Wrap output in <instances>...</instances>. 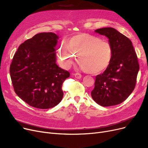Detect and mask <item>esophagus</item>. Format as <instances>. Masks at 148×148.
I'll return each mask as SVG.
<instances>
[{"instance_id":"obj_1","label":"esophagus","mask_w":148,"mask_h":148,"mask_svg":"<svg viewBox=\"0 0 148 148\" xmlns=\"http://www.w3.org/2000/svg\"><path fill=\"white\" fill-rule=\"evenodd\" d=\"M73 75L75 76V78H77V79H80L81 78V76H82V75L79 73H75L73 74Z\"/></svg>"}]
</instances>
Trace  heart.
<instances>
[{
  "label": "heart",
  "mask_w": 148,
  "mask_h": 148,
  "mask_svg": "<svg viewBox=\"0 0 148 148\" xmlns=\"http://www.w3.org/2000/svg\"><path fill=\"white\" fill-rule=\"evenodd\" d=\"M113 48L107 41L88 34L81 33L67 39L64 46L58 49L57 55L64 66L73 64L78 56V62L84 71L98 75L110 66L113 57Z\"/></svg>",
  "instance_id": "obj_1"
}]
</instances>
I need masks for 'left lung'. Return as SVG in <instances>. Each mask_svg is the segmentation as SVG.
Returning <instances> with one entry per match:
<instances>
[{
	"mask_svg": "<svg viewBox=\"0 0 148 148\" xmlns=\"http://www.w3.org/2000/svg\"><path fill=\"white\" fill-rule=\"evenodd\" d=\"M105 36L113 48V57L103 73L96 76L93 99L102 107L123 102L135 88L139 70L137 56L131 41L112 27L95 30Z\"/></svg>",
	"mask_w": 148,
	"mask_h": 148,
	"instance_id": "left-lung-1",
	"label": "left lung"
}]
</instances>
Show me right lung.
Instances as JSON below:
<instances>
[{
  "label": "right lung",
  "mask_w": 148,
  "mask_h": 148,
  "mask_svg": "<svg viewBox=\"0 0 148 148\" xmlns=\"http://www.w3.org/2000/svg\"><path fill=\"white\" fill-rule=\"evenodd\" d=\"M58 37L52 32L36 34L21 44L10 72L15 93L30 106L48 109L62 100L63 82L70 73L56 64Z\"/></svg>",
  "instance_id": "add662e5"
}]
</instances>
